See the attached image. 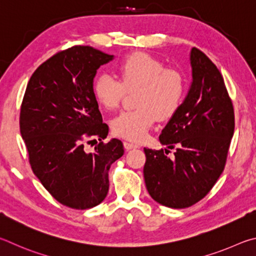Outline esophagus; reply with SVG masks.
<instances>
[{
	"label": "esophagus",
	"instance_id": "1",
	"mask_svg": "<svg viewBox=\"0 0 256 256\" xmlns=\"http://www.w3.org/2000/svg\"><path fill=\"white\" fill-rule=\"evenodd\" d=\"M124 148L127 150H132V148H137V145H135V144H132V142H124Z\"/></svg>",
	"mask_w": 256,
	"mask_h": 256
}]
</instances>
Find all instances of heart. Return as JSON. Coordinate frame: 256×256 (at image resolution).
<instances>
[{"label":"heart","instance_id":"obj_1","mask_svg":"<svg viewBox=\"0 0 256 256\" xmlns=\"http://www.w3.org/2000/svg\"><path fill=\"white\" fill-rule=\"evenodd\" d=\"M120 80L102 73L93 83L98 104L116 109L124 91L138 90L137 109L122 111L111 121L114 135L140 142L147 135L156 118L168 119L178 110L186 93V80L180 72L165 68V64L146 52L132 54L116 65Z\"/></svg>","mask_w":256,"mask_h":256}]
</instances>
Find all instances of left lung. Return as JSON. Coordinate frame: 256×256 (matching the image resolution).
Segmentation results:
<instances>
[{"label":"left lung","mask_w":256,"mask_h":256,"mask_svg":"<svg viewBox=\"0 0 256 256\" xmlns=\"http://www.w3.org/2000/svg\"><path fill=\"white\" fill-rule=\"evenodd\" d=\"M192 82L186 96L160 135L168 148H144V178L156 202L191 207L207 196L220 176L234 135V109L216 65L199 49L190 52Z\"/></svg>","instance_id":"8db88e82"}]
</instances>
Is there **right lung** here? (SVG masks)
I'll list each match as a JSON object with an SVG mask.
<instances>
[{"label": "right lung", "mask_w": 256, "mask_h": 256, "mask_svg": "<svg viewBox=\"0 0 256 256\" xmlns=\"http://www.w3.org/2000/svg\"><path fill=\"white\" fill-rule=\"evenodd\" d=\"M114 58L88 46H74L42 62L30 78L22 101L20 132L34 176L58 202L73 209L101 204L109 170L124 155L109 132L93 93L96 70ZM100 142L93 152L84 144Z\"/></svg>", "instance_id": "obj_1"}]
</instances>
